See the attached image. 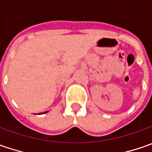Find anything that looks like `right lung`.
I'll return each instance as SVG.
<instances>
[{
  "label": "right lung",
  "mask_w": 152,
  "mask_h": 152,
  "mask_svg": "<svg viewBox=\"0 0 152 152\" xmlns=\"http://www.w3.org/2000/svg\"><path fill=\"white\" fill-rule=\"evenodd\" d=\"M48 113V111H47V112H44V113Z\"/></svg>",
  "instance_id": "add662e5"
}]
</instances>
